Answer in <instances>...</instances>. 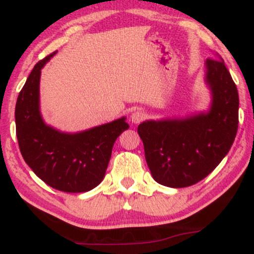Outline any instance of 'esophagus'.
Returning a JSON list of instances; mask_svg holds the SVG:
<instances>
[{
    "label": "esophagus",
    "mask_w": 254,
    "mask_h": 254,
    "mask_svg": "<svg viewBox=\"0 0 254 254\" xmlns=\"http://www.w3.org/2000/svg\"><path fill=\"white\" fill-rule=\"evenodd\" d=\"M130 118H131V122H132L133 124H138L145 118V115H144V112H142L141 110H136L131 113Z\"/></svg>",
    "instance_id": "esophagus-1"
}]
</instances>
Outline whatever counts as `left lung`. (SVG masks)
<instances>
[{"mask_svg":"<svg viewBox=\"0 0 254 254\" xmlns=\"http://www.w3.org/2000/svg\"><path fill=\"white\" fill-rule=\"evenodd\" d=\"M205 66L212 94L208 112L184 119L147 121L137 127L151 176L168 188H186L209 176L237 136V86L223 61L208 58Z\"/></svg>","mask_w":254,"mask_h":254,"instance_id":"1","label":"left lung"}]
</instances>
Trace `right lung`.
Listing matches in <instances>:
<instances>
[{"label": "right lung", "mask_w": 254, "mask_h": 254, "mask_svg": "<svg viewBox=\"0 0 254 254\" xmlns=\"http://www.w3.org/2000/svg\"><path fill=\"white\" fill-rule=\"evenodd\" d=\"M56 52L34 65L16 100L15 124L25 162L44 183L63 192H87L101 183L117 137L129 129L125 118L77 133L44 123L39 111L40 70Z\"/></svg>", "instance_id": "1"}]
</instances>
